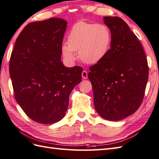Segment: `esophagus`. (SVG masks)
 Segmentation results:
<instances>
[{
	"mask_svg": "<svg viewBox=\"0 0 159 159\" xmlns=\"http://www.w3.org/2000/svg\"><path fill=\"white\" fill-rule=\"evenodd\" d=\"M87 76H88V74L86 72L85 70L83 71L82 72V78L83 79H87Z\"/></svg>",
	"mask_w": 159,
	"mask_h": 159,
	"instance_id": "obj_1",
	"label": "esophagus"
}]
</instances>
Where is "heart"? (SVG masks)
Wrapping results in <instances>:
<instances>
[{"label":"heart","mask_w":159,"mask_h":159,"mask_svg":"<svg viewBox=\"0 0 159 159\" xmlns=\"http://www.w3.org/2000/svg\"><path fill=\"white\" fill-rule=\"evenodd\" d=\"M111 43V33L106 25L80 21L71 28L67 43L61 46V53L67 63H74L78 51L83 62L96 64L106 57Z\"/></svg>","instance_id":"b5f03b06"}]
</instances>
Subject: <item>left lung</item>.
Wrapping results in <instances>:
<instances>
[{
    "mask_svg": "<svg viewBox=\"0 0 159 159\" xmlns=\"http://www.w3.org/2000/svg\"><path fill=\"white\" fill-rule=\"evenodd\" d=\"M111 33V48L90 67L93 103L100 117L119 121L139 109L148 79L146 54L137 36L119 17H104Z\"/></svg>",
    "mask_w": 159,
    "mask_h": 159,
    "instance_id": "8db88e82",
    "label": "left lung"
}]
</instances>
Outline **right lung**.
Masks as SVG:
<instances>
[{
  "instance_id": "obj_1",
  "label": "right lung",
  "mask_w": 159,
  "mask_h": 159,
  "mask_svg": "<svg viewBox=\"0 0 159 159\" xmlns=\"http://www.w3.org/2000/svg\"><path fill=\"white\" fill-rule=\"evenodd\" d=\"M67 24L57 18L29 24L11 52L9 74L15 98L36 122L49 124L61 120L71 92L82 80L81 67H67L61 60Z\"/></svg>"
}]
</instances>
